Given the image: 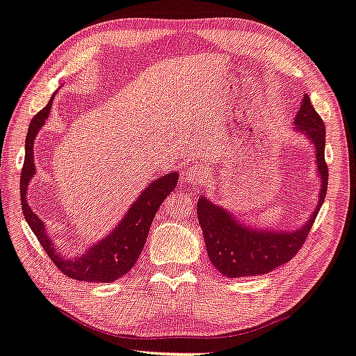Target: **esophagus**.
<instances>
[{
	"label": "esophagus",
	"instance_id": "1",
	"mask_svg": "<svg viewBox=\"0 0 356 356\" xmlns=\"http://www.w3.org/2000/svg\"><path fill=\"white\" fill-rule=\"evenodd\" d=\"M202 173H204V168H200V165H197L195 163V165L189 167L188 170L184 172V178L189 179V181H193V183H197V181H200Z\"/></svg>",
	"mask_w": 356,
	"mask_h": 356
}]
</instances>
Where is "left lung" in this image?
I'll use <instances>...</instances> for the list:
<instances>
[{"instance_id":"left-lung-1","label":"left lung","mask_w":356,"mask_h":356,"mask_svg":"<svg viewBox=\"0 0 356 356\" xmlns=\"http://www.w3.org/2000/svg\"><path fill=\"white\" fill-rule=\"evenodd\" d=\"M294 129L304 135L315 149L316 173L321 179L318 202L315 210L302 226L291 231L270 227H254L238 221L232 211L213 204L202 194L197 202V216L204 231L207 253L215 269L229 278L261 275L285 264L307 238L312 224L323 205L327 188V165L325 162V124L312 106L310 98L304 94Z\"/></svg>"}]
</instances>
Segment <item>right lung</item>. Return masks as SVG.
Returning <instances> with one entry per match:
<instances>
[{
	"mask_svg": "<svg viewBox=\"0 0 356 356\" xmlns=\"http://www.w3.org/2000/svg\"><path fill=\"white\" fill-rule=\"evenodd\" d=\"M54 98H56V92L47 105L31 119L29 125V134L25 138V162L20 177L22 210H24V216L30 229L40 240L49 258L65 275L79 282L111 283L121 278L136 264V259L146 243L152 220L165 197L175 189L179 175L178 172H170L162 175L161 178H156L141 191L138 199L134 200L122 220L118 222L116 227L111 229V232L106 234V237L98 240L78 256H63L56 247V242L49 237L46 224L31 210L29 200H26L30 179L36 173L33 145H35L38 132L47 121Z\"/></svg>",
	"mask_w": 356,
	"mask_h": 356,
	"instance_id": "add662e5",
	"label": "right lung"
}]
</instances>
